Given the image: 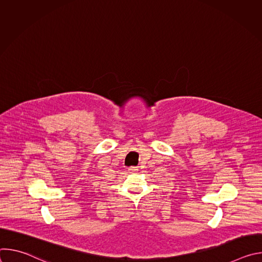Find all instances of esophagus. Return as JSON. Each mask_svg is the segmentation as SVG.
Returning <instances> with one entry per match:
<instances>
[{"label": "esophagus", "mask_w": 262, "mask_h": 262, "mask_svg": "<svg viewBox=\"0 0 262 262\" xmlns=\"http://www.w3.org/2000/svg\"><path fill=\"white\" fill-rule=\"evenodd\" d=\"M138 171V167H129L128 172L129 173H136Z\"/></svg>", "instance_id": "1"}]
</instances>
